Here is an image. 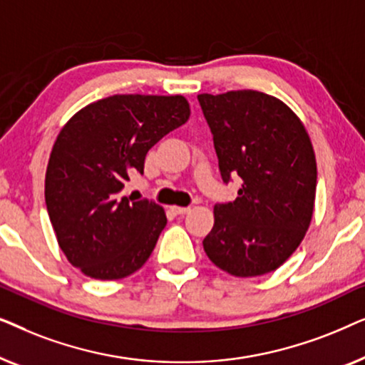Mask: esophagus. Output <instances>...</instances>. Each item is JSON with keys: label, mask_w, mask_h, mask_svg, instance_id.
I'll use <instances>...</instances> for the list:
<instances>
[{"label": "esophagus", "mask_w": 365, "mask_h": 365, "mask_svg": "<svg viewBox=\"0 0 365 365\" xmlns=\"http://www.w3.org/2000/svg\"><path fill=\"white\" fill-rule=\"evenodd\" d=\"M173 212L178 214V216H182V214H187L191 211V207H181V206H173Z\"/></svg>", "instance_id": "obj_1"}]
</instances>
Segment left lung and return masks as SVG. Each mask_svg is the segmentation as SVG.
I'll list each match as a JSON object with an SVG mask.
<instances>
[{"instance_id": "8db88e82", "label": "left lung", "mask_w": 365, "mask_h": 365, "mask_svg": "<svg viewBox=\"0 0 365 365\" xmlns=\"http://www.w3.org/2000/svg\"><path fill=\"white\" fill-rule=\"evenodd\" d=\"M222 181L241 178L236 201L214 206L207 257L236 277L282 266L306 236L317 166L309 134L281 99L242 89L199 94Z\"/></svg>"}]
</instances>
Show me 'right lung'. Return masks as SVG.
<instances>
[{
    "mask_svg": "<svg viewBox=\"0 0 365 365\" xmlns=\"http://www.w3.org/2000/svg\"><path fill=\"white\" fill-rule=\"evenodd\" d=\"M189 114L184 96L116 94L64 124L49 156L44 197L59 247L83 274L123 279L151 256L168 222L164 209L121 191L131 174L144 173L149 149Z\"/></svg>",
    "mask_w": 365,
    "mask_h": 365,
    "instance_id": "right-lung-1",
    "label": "right lung"
}]
</instances>
